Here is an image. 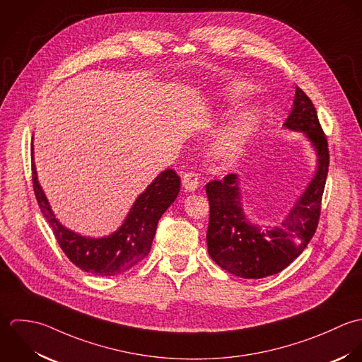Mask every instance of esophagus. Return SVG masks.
<instances>
[{
	"label": "esophagus",
	"instance_id": "34e87169",
	"mask_svg": "<svg viewBox=\"0 0 362 362\" xmlns=\"http://www.w3.org/2000/svg\"><path fill=\"white\" fill-rule=\"evenodd\" d=\"M199 183H200V180H199L197 175L193 172H187L182 177V185L186 192H194L199 187Z\"/></svg>",
	"mask_w": 362,
	"mask_h": 362
}]
</instances>
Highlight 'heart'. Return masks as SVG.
<instances>
[{
    "mask_svg": "<svg viewBox=\"0 0 362 362\" xmlns=\"http://www.w3.org/2000/svg\"><path fill=\"white\" fill-rule=\"evenodd\" d=\"M252 92V85L242 79H230L222 85V96L229 102H240ZM257 113L255 110H247L239 115L221 134L213 146V153L217 158H233L236 156L257 124Z\"/></svg>",
    "mask_w": 362,
    "mask_h": 362,
    "instance_id": "obj_1",
    "label": "heart"
}]
</instances>
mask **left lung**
Listing matches in <instances>:
<instances>
[{"label":"left lung","instance_id":"8db88e82","mask_svg":"<svg viewBox=\"0 0 362 362\" xmlns=\"http://www.w3.org/2000/svg\"><path fill=\"white\" fill-rule=\"evenodd\" d=\"M284 126L308 136L317 155V169L280 226L264 230L246 219L236 175L206 185L210 202L209 253L221 269L242 279H264L284 270L308 246L319 223L329 148L312 100L298 86Z\"/></svg>","mask_w":362,"mask_h":362}]
</instances>
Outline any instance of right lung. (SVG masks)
Segmentation results:
<instances>
[{"label":"right lung","mask_w":362,"mask_h":362,"mask_svg":"<svg viewBox=\"0 0 362 362\" xmlns=\"http://www.w3.org/2000/svg\"><path fill=\"white\" fill-rule=\"evenodd\" d=\"M32 182L40 211L52 226L66 256L76 267L95 276H117L141 262L151 250L159 218L175 202L180 190V177L175 170L160 172L144 193L137 197L123 225L115 233L95 239L67 229L52 211L37 180L33 143Z\"/></svg>","instance_id":"right-lung-1"}]
</instances>
